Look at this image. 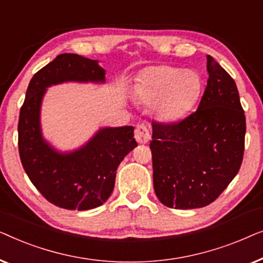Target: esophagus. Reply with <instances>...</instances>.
Here are the masks:
<instances>
[{"instance_id": "34e87169", "label": "esophagus", "mask_w": 263, "mask_h": 263, "mask_svg": "<svg viewBox=\"0 0 263 263\" xmlns=\"http://www.w3.org/2000/svg\"><path fill=\"white\" fill-rule=\"evenodd\" d=\"M135 138L139 144H146L151 138L149 128H147L145 125H143V124L138 125L135 131Z\"/></svg>"}]
</instances>
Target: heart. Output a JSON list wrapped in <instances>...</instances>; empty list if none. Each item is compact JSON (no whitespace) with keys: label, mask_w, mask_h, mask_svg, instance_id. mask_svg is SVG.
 <instances>
[{"label":"heart","mask_w":263,"mask_h":263,"mask_svg":"<svg viewBox=\"0 0 263 263\" xmlns=\"http://www.w3.org/2000/svg\"><path fill=\"white\" fill-rule=\"evenodd\" d=\"M200 82L192 71H182L167 65L150 66L140 75L137 93L145 103L156 101V112L163 121L182 118L197 101Z\"/></svg>","instance_id":"obj_1"}]
</instances>
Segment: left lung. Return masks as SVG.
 <instances>
[{
  "label": "left lung",
  "mask_w": 263,
  "mask_h": 263,
  "mask_svg": "<svg viewBox=\"0 0 263 263\" xmlns=\"http://www.w3.org/2000/svg\"><path fill=\"white\" fill-rule=\"evenodd\" d=\"M207 86L198 109L174 124L153 123L154 188L176 210L213 202L241 168L246 116L232 77L207 56Z\"/></svg>",
  "instance_id": "1"
}]
</instances>
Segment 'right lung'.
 <instances>
[{"instance_id": "obj_1", "label": "right lung", "mask_w": 263, "mask_h": 263, "mask_svg": "<svg viewBox=\"0 0 263 263\" xmlns=\"http://www.w3.org/2000/svg\"><path fill=\"white\" fill-rule=\"evenodd\" d=\"M98 61L59 54L28 84L20 109L19 154L26 174L51 204L66 210L101 206L112 194L117 169L137 146L133 126L103 127L80 149L59 153L43 138L40 108L46 88L63 82H105Z\"/></svg>"}]
</instances>
